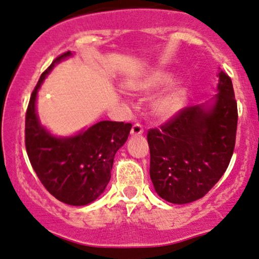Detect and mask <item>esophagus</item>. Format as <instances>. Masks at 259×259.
I'll use <instances>...</instances> for the list:
<instances>
[{"instance_id":"34e87169","label":"esophagus","mask_w":259,"mask_h":259,"mask_svg":"<svg viewBox=\"0 0 259 259\" xmlns=\"http://www.w3.org/2000/svg\"><path fill=\"white\" fill-rule=\"evenodd\" d=\"M143 133V126L141 125L140 123H135L132 127V135L133 136H138V135H141Z\"/></svg>"}]
</instances>
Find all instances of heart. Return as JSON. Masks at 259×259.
Returning <instances> with one entry per match:
<instances>
[{
	"instance_id": "b5f03b06",
	"label": "heart",
	"mask_w": 259,
	"mask_h": 259,
	"mask_svg": "<svg viewBox=\"0 0 259 259\" xmlns=\"http://www.w3.org/2000/svg\"><path fill=\"white\" fill-rule=\"evenodd\" d=\"M171 80V76L164 71H154V72L142 77L138 82L132 85L133 90L141 93V94H149L166 85ZM186 102V90L181 87H174L157 96L152 102V111L157 118L161 120H166L174 117L183 107Z\"/></svg>"
}]
</instances>
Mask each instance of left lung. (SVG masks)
<instances>
[{
  "label": "left lung",
  "mask_w": 259,
  "mask_h": 259,
  "mask_svg": "<svg viewBox=\"0 0 259 259\" xmlns=\"http://www.w3.org/2000/svg\"><path fill=\"white\" fill-rule=\"evenodd\" d=\"M219 76L212 107L186 106L147 133L151 180L159 197L172 204H187L207 194L232 159L238 105L230 77L223 71Z\"/></svg>",
  "instance_id": "left-lung-1"
}]
</instances>
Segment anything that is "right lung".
I'll list each match as a JSON object with an SVG mask.
<instances>
[{
	"instance_id": "obj_1",
	"label": "right lung",
	"mask_w": 259,
	"mask_h": 259,
	"mask_svg": "<svg viewBox=\"0 0 259 259\" xmlns=\"http://www.w3.org/2000/svg\"><path fill=\"white\" fill-rule=\"evenodd\" d=\"M59 55L40 74L25 116V147L30 163L45 188L65 204L82 206L94 201L111 179L116 152L126 141L132 123L102 120L73 138H55L40 126L35 102L37 90Z\"/></svg>"
}]
</instances>
